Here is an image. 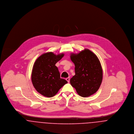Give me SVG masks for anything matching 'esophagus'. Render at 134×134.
I'll return each instance as SVG.
<instances>
[{
  "label": "esophagus",
  "mask_w": 134,
  "mask_h": 134,
  "mask_svg": "<svg viewBox=\"0 0 134 134\" xmlns=\"http://www.w3.org/2000/svg\"><path fill=\"white\" fill-rule=\"evenodd\" d=\"M66 80H67V81L68 83L70 82V77H68L66 78Z\"/></svg>",
  "instance_id": "1"
}]
</instances>
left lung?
Returning a JSON list of instances; mask_svg holds the SVG:
<instances>
[{
    "instance_id": "1",
    "label": "left lung",
    "mask_w": 134,
    "mask_h": 134,
    "mask_svg": "<svg viewBox=\"0 0 134 134\" xmlns=\"http://www.w3.org/2000/svg\"><path fill=\"white\" fill-rule=\"evenodd\" d=\"M70 59L75 65V75L70 81L71 86L82 97L95 93L103 79L102 68L97 55L85 49L77 54L71 53Z\"/></svg>"
}]
</instances>
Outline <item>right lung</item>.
<instances>
[{
  "mask_svg": "<svg viewBox=\"0 0 134 134\" xmlns=\"http://www.w3.org/2000/svg\"><path fill=\"white\" fill-rule=\"evenodd\" d=\"M64 54L58 55L50 52L43 54L35 60L31 74L33 86L42 95L51 98L54 96L67 81L60 77L55 64Z\"/></svg>",
  "mask_w": 134,
  "mask_h": 134,
  "instance_id": "obj_1",
  "label": "right lung"
}]
</instances>
